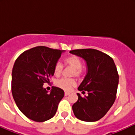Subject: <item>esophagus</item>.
<instances>
[{"mask_svg": "<svg viewBox=\"0 0 135 135\" xmlns=\"http://www.w3.org/2000/svg\"><path fill=\"white\" fill-rule=\"evenodd\" d=\"M70 95V93H69V92H66V91L65 92V96H68V95Z\"/></svg>", "mask_w": 135, "mask_h": 135, "instance_id": "esophagus-1", "label": "esophagus"}]
</instances>
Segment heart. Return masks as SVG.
<instances>
[{"label":"heart","mask_w":135,"mask_h":135,"mask_svg":"<svg viewBox=\"0 0 135 135\" xmlns=\"http://www.w3.org/2000/svg\"><path fill=\"white\" fill-rule=\"evenodd\" d=\"M65 63L74 69V74H75L76 76H81V73H82L81 69L82 67V62L78 57L76 56V55H70V56L67 57L66 58H65ZM62 69H63V66H62V64L59 62H57L54 66V69L55 75L57 76H59L62 73ZM55 84H56L57 86L63 90L70 91L72 88L75 86L76 83L74 79L62 78L57 80Z\"/></svg>","instance_id":"b5f03b06"}]
</instances>
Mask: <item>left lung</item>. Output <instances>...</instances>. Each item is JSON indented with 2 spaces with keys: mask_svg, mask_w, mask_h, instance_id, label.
Masks as SVG:
<instances>
[{
  "mask_svg": "<svg viewBox=\"0 0 135 135\" xmlns=\"http://www.w3.org/2000/svg\"><path fill=\"white\" fill-rule=\"evenodd\" d=\"M70 53L83 58L87 64V74L78 89L88 95L73 105L78 119L93 122L101 119L114 104L116 97L119 76L112 58L95 49H81Z\"/></svg>",
  "mask_w": 135,
  "mask_h": 135,
  "instance_id": "8db88e82",
  "label": "left lung"
}]
</instances>
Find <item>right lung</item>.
<instances>
[{"mask_svg":"<svg viewBox=\"0 0 135 135\" xmlns=\"http://www.w3.org/2000/svg\"><path fill=\"white\" fill-rule=\"evenodd\" d=\"M65 50L37 46L17 57L12 73V93L17 107L29 119L44 122L55 115L63 98L62 89L52 87L50 93L43 88L54 76V66Z\"/></svg>","mask_w":135,"mask_h":135,"instance_id":"obj_1","label":"right lung"}]
</instances>
